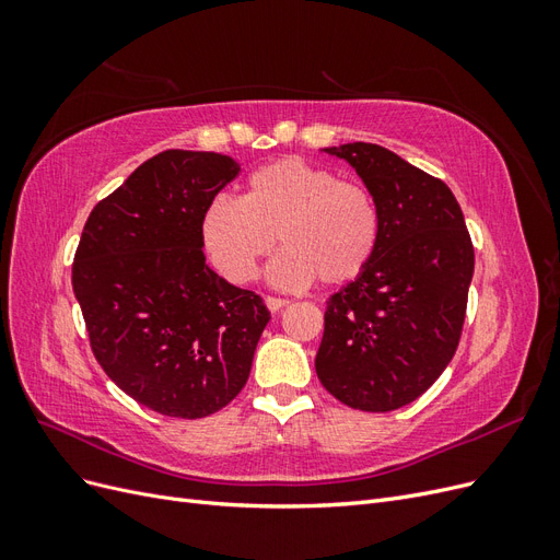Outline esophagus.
<instances>
[{"label": "esophagus", "mask_w": 560, "mask_h": 560, "mask_svg": "<svg viewBox=\"0 0 560 560\" xmlns=\"http://www.w3.org/2000/svg\"><path fill=\"white\" fill-rule=\"evenodd\" d=\"M287 299H280V296H266V308L270 311V313H278V311H282L284 306H287Z\"/></svg>", "instance_id": "34e87169"}]
</instances>
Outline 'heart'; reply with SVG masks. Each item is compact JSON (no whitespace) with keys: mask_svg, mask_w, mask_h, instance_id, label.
<instances>
[{"mask_svg":"<svg viewBox=\"0 0 560 560\" xmlns=\"http://www.w3.org/2000/svg\"><path fill=\"white\" fill-rule=\"evenodd\" d=\"M202 245L233 282H252L278 243L268 280L284 290L346 284L364 273L381 238L374 196L358 182L301 159L254 171L241 200L214 198L202 214Z\"/></svg>","mask_w":560,"mask_h":560,"instance_id":"obj_1","label":"heart"}]
</instances>
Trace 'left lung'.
<instances>
[{"mask_svg":"<svg viewBox=\"0 0 560 560\" xmlns=\"http://www.w3.org/2000/svg\"><path fill=\"white\" fill-rule=\"evenodd\" d=\"M374 196L381 238L364 273L325 313L319 383L350 409L385 413L442 376L460 341L474 247L448 186L378 144L325 149Z\"/></svg>","mask_w":560,"mask_h":560,"instance_id":"obj_1","label":"left lung"}]
</instances>
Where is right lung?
<instances>
[{
    "label": "right lung",
    "instance_id": "1",
    "mask_svg": "<svg viewBox=\"0 0 560 560\" xmlns=\"http://www.w3.org/2000/svg\"><path fill=\"white\" fill-rule=\"evenodd\" d=\"M241 173L214 151L167 149L93 208L72 287L105 374L147 409L206 418L241 393L270 313L202 257V214Z\"/></svg>",
    "mask_w": 560,
    "mask_h": 560
}]
</instances>
